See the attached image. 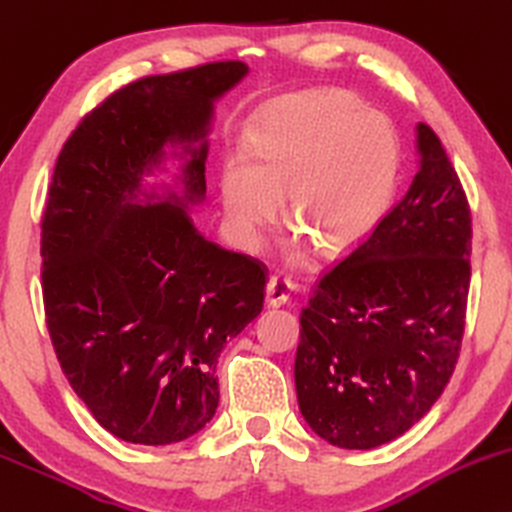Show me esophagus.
<instances>
[{"label":"esophagus","instance_id":"obj_1","mask_svg":"<svg viewBox=\"0 0 512 512\" xmlns=\"http://www.w3.org/2000/svg\"><path fill=\"white\" fill-rule=\"evenodd\" d=\"M291 288H293L291 279H286V276L281 274H274L267 283V305L269 307L286 305L288 298H291Z\"/></svg>","mask_w":512,"mask_h":512}]
</instances>
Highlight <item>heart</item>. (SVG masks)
<instances>
[{
    "instance_id": "1",
    "label": "heart",
    "mask_w": 512,
    "mask_h": 512,
    "mask_svg": "<svg viewBox=\"0 0 512 512\" xmlns=\"http://www.w3.org/2000/svg\"><path fill=\"white\" fill-rule=\"evenodd\" d=\"M400 147L381 114L343 92L293 97L250 131L248 159L231 155L219 171V197L231 231L260 243L281 212L326 257L346 255L372 236L396 190Z\"/></svg>"
}]
</instances>
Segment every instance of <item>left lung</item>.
<instances>
[{"label": "left lung", "mask_w": 512, "mask_h": 512, "mask_svg": "<svg viewBox=\"0 0 512 512\" xmlns=\"http://www.w3.org/2000/svg\"><path fill=\"white\" fill-rule=\"evenodd\" d=\"M408 193L346 260L326 269L300 312L295 391L312 432L377 448L439 400L458 365L470 293L472 214L427 123Z\"/></svg>", "instance_id": "8db88e82"}]
</instances>
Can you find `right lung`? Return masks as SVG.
<instances>
[{"mask_svg": "<svg viewBox=\"0 0 512 512\" xmlns=\"http://www.w3.org/2000/svg\"><path fill=\"white\" fill-rule=\"evenodd\" d=\"M245 73L212 61L133 80L80 119L54 166L40 221L47 331L71 389L128 443L200 432L226 338L262 312L267 267L202 238L188 214L205 195L212 102ZM166 142L191 155L184 195L140 206Z\"/></svg>", "mask_w": 512, "mask_h": 512, "instance_id": "add662e5", "label": "right lung"}]
</instances>
